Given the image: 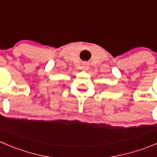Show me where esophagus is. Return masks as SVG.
<instances>
[{"instance_id": "esophagus-1", "label": "esophagus", "mask_w": 157, "mask_h": 157, "mask_svg": "<svg viewBox=\"0 0 157 157\" xmlns=\"http://www.w3.org/2000/svg\"><path fill=\"white\" fill-rule=\"evenodd\" d=\"M88 67H89V65H88V63H86V62H83V63H82V67H83L84 70L87 69Z\"/></svg>"}]
</instances>
